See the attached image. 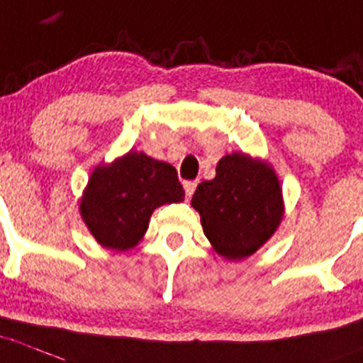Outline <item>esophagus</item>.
Masks as SVG:
<instances>
[{
  "label": "esophagus",
  "mask_w": 363,
  "mask_h": 363,
  "mask_svg": "<svg viewBox=\"0 0 363 363\" xmlns=\"http://www.w3.org/2000/svg\"><path fill=\"white\" fill-rule=\"evenodd\" d=\"M195 188H197V181H186L184 182V193H186V201H189L193 195V191H195Z\"/></svg>",
  "instance_id": "esophagus-1"
}]
</instances>
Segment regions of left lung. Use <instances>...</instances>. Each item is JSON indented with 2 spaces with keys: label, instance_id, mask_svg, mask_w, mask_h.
I'll return each instance as SVG.
<instances>
[{
  "label": "left lung",
  "instance_id": "8db88e82",
  "mask_svg": "<svg viewBox=\"0 0 363 363\" xmlns=\"http://www.w3.org/2000/svg\"><path fill=\"white\" fill-rule=\"evenodd\" d=\"M191 206L213 250L229 262L262 249L284 216L283 188L272 164L243 152L216 162L215 179L197 186Z\"/></svg>",
  "mask_w": 363,
  "mask_h": 363
}]
</instances>
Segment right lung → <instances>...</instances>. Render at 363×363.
Segmentation results:
<instances>
[{
  "instance_id": "right-lung-1",
  "label": "right lung",
  "mask_w": 363,
  "mask_h": 363,
  "mask_svg": "<svg viewBox=\"0 0 363 363\" xmlns=\"http://www.w3.org/2000/svg\"><path fill=\"white\" fill-rule=\"evenodd\" d=\"M182 201L184 189L174 166L128 150L91 172L79 211L101 247L125 252L143 240L155 209Z\"/></svg>"
}]
</instances>
